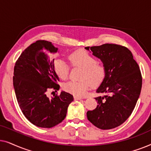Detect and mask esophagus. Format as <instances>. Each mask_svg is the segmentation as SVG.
Instances as JSON below:
<instances>
[{"label": "esophagus", "mask_w": 151, "mask_h": 151, "mask_svg": "<svg viewBox=\"0 0 151 151\" xmlns=\"http://www.w3.org/2000/svg\"><path fill=\"white\" fill-rule=\"evenodd\" d=\"M74 99H75L76 100H82V98H80V97H78V96H75L74 97Z\"/></svg>", "instance_id": "obj_1"}]
</instances>
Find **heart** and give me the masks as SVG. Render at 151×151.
Segmentation results:
<instances>
[{"mask_svg": "<svg viewBox=\"0 0 151 151\" xmlns=\"http://www.w3.org/2000/svg\"><path fill=\"white\" fill-rule=\"evenodd\" d=\"M73 67H81L82 70L80 81H69L64 84L66 91L77 96H84L91 85L98 86L102 83L106 76V68L102 63L97 62V59L87 51L78 50L68 57ZM53 69L56 75L62 80L68 78L69 66L65 60L57 58L53 63Z\"/></svg>", "mask_w": 151, "mask_h": 151, "instance_id": "heart-1", "label": "heart"}]
</instances>
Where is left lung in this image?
<instances>
[{
  "instance_id": "8db88e82",
  "label": "left lung",
  "mask_w": 151,
  "mask_h": 151,
  "mask_svg": "<svg viewBox=\"0 0 151 151\" xmlns=\"http://www.w3.org/2000/svg\"><path fill=\"white\" fill-rule=\"evenodd\" d=\"M106 68V76L96 92L106 96L95 98L97 107L88 111L90 122L99 129L109 130L123 124L131 115L141 92L142 78L139 65L131 51L115 44L86 47Z\"/></svg>"
}]
</instances>
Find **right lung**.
I'll list each match as a JSON object with an SVG mask.
<instances>
[{
	"instance_id": "add662e5",
	"label": "right lung",
	"mask_w": 151,
	"mask_h": 151,
	"mask_svg": "<svg viewBox=\"0 0 151 151\" xmlns=\"http://www.w3.org/2000/svg\"><path fill=\"white\" fill-rule=\"evenodd\" d=\"M58 48L51 42L37 40L24 49L16 62L13 83L18 105L27 119L36 127L51 128L62 122L73 97L62 91L49 98L47 91L59 90L58 76L49 53Z\"/></svg>"
}]
</instances>
